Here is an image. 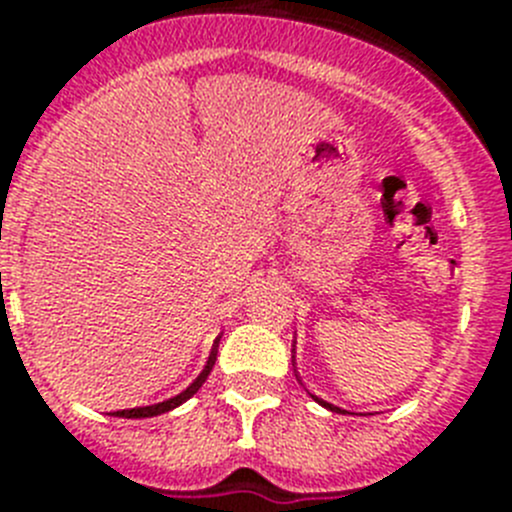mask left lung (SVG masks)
<instances>
[{
	"mask_svg": "<svg viewBox=\"0 0 512 512\" xmlns=\"http://www.w3.org/2000/svg\"><path fill=\"white\" fill-rule=\"evenodd\" d=\"M292 364H295V359H292ZM297 379H300V377H297ZM312 400H315V402H320V405H323V408H328V410H336V413H338V408H336V405H330V402L320 400V397H315V395H312Z\"/></svg>",
	"mask_w": 512,
	"mask_h": 512,
	"instance_id": "8db88e82",
	"label": "left lung"
}]
</instances>
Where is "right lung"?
Listing matches in <instances>:
<instances>
[{
    "label": "right lung",
    "mask_w": 512,
    "mask_h": 512,
    "mask_svg": "<svg viewBox=\"0 0 512 512\" xmlns=\"http://www.w3.org/2000/svg\"><path fill=\"white\" fill-rule=\"evenodd\" d=\"M215 356H217V348L210 354V359H207V366L200 372V377L194 379L192 384H189L187 390L179 392L176 397H169V400L164 402H156V405H143V408H130V410H117V413H110L115 415V418H153V415H161V413H169V410L179 408L182 402H187L189 397L197 395V390H200L202 384H205V379L210 377L212 366H215Z\"/></svg>",
    "instance_id": "right-lung-1"
}]
</instances>
